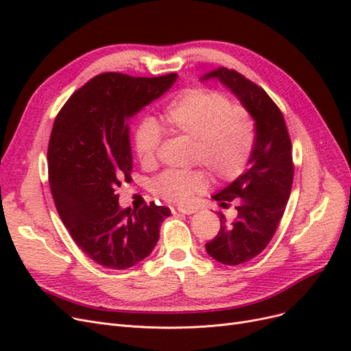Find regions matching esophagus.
Instances as JSON below:
<instances>
[{
  "instance_id": "34e87169",
  "label": "esophagus",
  "mask_w": 351,
  "mask_h": 351,
  "mask_svg": "<svg viewBox=\"0 0 351 351\" xmlns=\"http://www.w3.org/2000/svg\"><path fill=\"white\" fill-rule=\"evenodd\" d=\"M193 209L189 208V206H171V214L173 215H187V214H193Z\"/></svg>"
}]
</instances>
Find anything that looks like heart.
<instances>
[{
	"label": "heart",
	"instance_id": "1",
	"mask_svg": "<svg viewBox=\"0 0 351 351\" xmlns=\"http://www.w3.org/2000/svg\"><path fill=\"white\" fill-rule=\"evenodd\" d=\"M162 120L168 132L192 141L193 162L205 165L222 182L236 178L247 165L254 145V123L240 105L218 92L186 89L167 104ZM161 143V129L152 119L136 127L133 147L139 162L149 167L155 162ZM208 184L206 174L193 171H165L158 176L151 189L168 202L184 204Z\"/></svg>",
	"mask_w": 351,
	"mask_h": 351
}]
</instances>
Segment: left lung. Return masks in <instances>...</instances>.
<instances>
[{"instance_id": "left-lung-1", "label": "left lung", "mask_w": 351, "mask_h": 351, "mask_svg": "<svg viewBox=\"0 0 351 351\" xmlns=\"http://www.w3.org/2000/svg\"><path fill=\"white\" fill-rule=\"evenodd\" d=\"M209 79L219 80L236 95L256 130L246 171L212 196L222 208L236 200L237 217L227 222L219 214L218 234L205 244L210 258L224 265H240L268 246L284 215L294 176L291 141L282 112L261 86L226 67L209 71L200 82Z\"/></svg>"}]
</instances>
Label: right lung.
I'll list each match as a JSON object with an SVG mask.
<instances>
[{
  "label": "right lung",
  "mask_w": 351,
  "mask_h": 351,
  "mask_svg": "<svg viewBox=\"0 0 351 351\" xmlns=\"http://www.w3.org/2000/svg\"><path fill=\"white\" fill-rule=\"evenodd\" d=\"M176 80V73H102L71 95L54 121L48 145L52 197L74 243L105 268L127 269L149 256L159 227L171 215L154 202L139 210L123 209L117 189L132 180L127 121Z\"/></svg>",
  "instance_id": "right-lung-1"
}]
</instances>
